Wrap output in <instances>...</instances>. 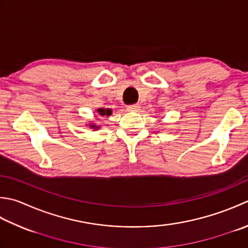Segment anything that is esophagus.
<instances>
[{
    "label": "esophagus",
    "instance_id": "34e87169",
    "mask_svg": "<svg viewBox=\"0 0 248 248\" xmlns=\"http://www.w3.org/2000/svg\"><path fill=\"white\" fill-rule=\"evenodd\" d=\"M127 109H128V110H130V111H137V110H139V109H140V105H139V104L128 105Z\"/></svg>",
    "mask_w": 248,
    "mask_h": 248
}]
</instances>
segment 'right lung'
I'll return each instance as SVG.
<instances>
[{"mask_svg":"<svg viewBox=\"0 0 248 248\" xmlns=\"http://www.w3.org/2000/svg\"><path fill=\"white\" fill-rule=\"evenodd\" d=\"M98 113H99L101 116H104V115L109 116V115L111 114V110H110L109 108H99V109H98ZM90 125H91V128L98 129V127H95L94 124H90Z\"/></svg>","mask_w":248,"mask_h":248,"instance_id":"add662e5","label":"right lung"}]
</instances>
